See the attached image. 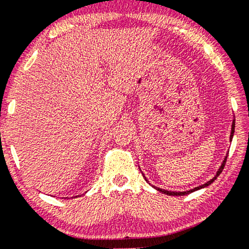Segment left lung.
<instances>
[{
	"instance_id": "8db88e82",
	"label": "left lung",
	"mask_w": 249,
	"mask_h": 249,
	"mask_svg": "<svg viewBox=\"0 0 249 249\" xmlns=\"http://www.w3.org/2000/svg\"><path fill=\"white\" fill-rule=\"evenodd\" d=\"M233 132H235V120H233V122H232V125H231V139L229 140H232V136H233ZM226 161H227V157H226L225 159H224V161H222V163H221V165H220V168L218 169V171H217V173H216V176H214L213 179H211L210 181H208L207 183H205V184H202V185H199V187H196L195 189H191V190H189V191H182V192H176V191H168V190H164V189H161V188H158V187H154L153 185V188H155L157 189L158 191H160V192H162V194H164V195H169V196H184V195H189V194H191V192H194V191H196V190H200V189H202V188H206V187H208V185L209 184H211L213 182L214 180L217 179L218 177H219V174L222 172V170H224V166H225V164H226ZM143 177H144V174H143ZM145 178V177H144ZM145 180H146V178H145ZM147 181V180H146Z\"/></svg>"
}]
</instances>
